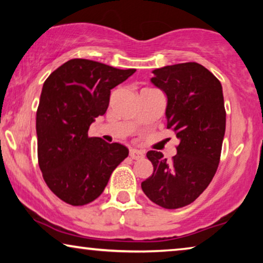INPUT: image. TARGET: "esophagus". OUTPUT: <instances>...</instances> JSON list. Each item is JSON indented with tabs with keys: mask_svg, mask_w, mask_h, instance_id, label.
<instances>
[{
	"mask_svg": "<svg viewBox=\"0 0 263 263\" xmlns=\"http://www.w3.org/2000/svg\"><path fill=\"white\" fill-rule=\"evenodd\" d=\"M129 157L132 158V159H142L143 157H145V153L142 152V151L140 149H136V148H132L130 151H129Z\"/></svg>",
	"mask_w": 263,
	"mask_h": 263,
	"instance_id": "esophagus-1",
	"label": "esophagus"
}]
</instances>
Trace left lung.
<instances>
[{
  "mask_svg": "<svg viewBox=\"0 0 263 263\" xmlns=\"http://www.w3.org/2000/svg\"><path fill=\"white\" fill-rule=\"evenodd\" d=\"M153 85L167 97V129L179 140L168 163L163 153L148 151L153 174L141 183L158 206L176 210L194 202L207 188L220 161L226 111L220 81L196 62L153 70Z\"/></svg>",
  "mask_w": 263,
  "mask_h": 263,
  "instance_id": "obj_1",
  "label": "left lung"
}]
</instances>
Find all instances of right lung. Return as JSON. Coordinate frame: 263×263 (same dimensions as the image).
I'll return each instance as SVG.
<instances>
[{"label": "right lung", "instance_id": "1", "mask_svg": "<svg viewBox=\"0 0 263 263\" xmlns=\"http://www.w3.org/2000/svg\"><path fill=\"white\" fill-rule=\"evenodd\" d=\"M134 73L73 59L43 85L35 118L38 164L46 185L66 203L84 206L95 201L128 157L127 147L89 138L88 129L106 112L111 89Z\"/></svg>", "mask_w": 263, "mask_h": 263}]
</instances>
